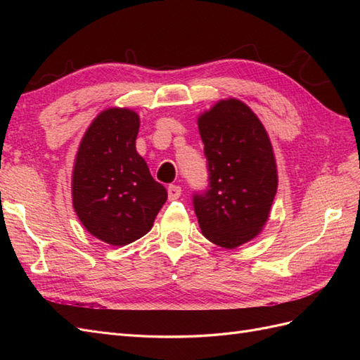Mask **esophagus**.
Here are the masks:
<instances>
[{
	"mask_svg": "<svg viewBox=\"0 0 360 360\" xmlns=\"http://www.w3.org/2000/svg\"><path fill=\"white\" fill-rule=\"evenodd\" d=\"M167 192H168V200L174 201V200H179L182 190H181L179 186H168Z\"/></svg>",
	"mask_w": 360,
	"mask_h": 360,
	"instance_id": "esophagus-1",
	"label": "esophagus"
}]
</instances>
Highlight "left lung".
Listing matches in <instances>:
<instances>
[{"mask_svg":"<svg viewBox=\"0 0 360 360\" xmlns=\"http://www.w3.org/2000/svg\"><path fill=\"white\" fill-rule=\"evenodd\" d=\"M209 187L193 195L205 238L233 249L262 232L277 193L272 145L262 122L236 98L219 101L198 119Z\"/></svg>","mask_w":360,"mask_h":360,"instance_id":"left-lung-1","label":"left lung"}]
</instances>
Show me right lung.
Listing matches in <instances>:
<instances>
[{
	"instance_id": "1",
	"label": "right lung",
	"mask_w": 360,
	"mask_h": 360,
	"mask_svg": "<svg viewBox=\"0 0 360 360\" xmlns=\"http://www.w3.org/2000/svg\"><path fill=\"white\" fill-rule=\"evenodd\" d=\"M141 120L127 108H108L80 142L72 172V205L86 231L111 246L139 240L155 223L167 190L136 151Z\"/></svg>"
}]
</instances>
